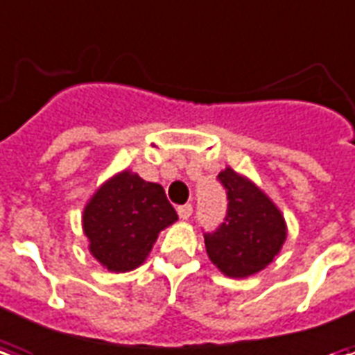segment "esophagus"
Returning <instances> with one entry per match:
<instances>
[{"label": "esophagus", "mask_w": 355, "mask_h": 355, "mask_svg": "<svg viewBox=\"0 0 355 355\" xmlns=\"http://www.w3.org/2000/svg\"><path fill=\"white\" fill-rule=\"evenodd\" d=\"M191 214H193V207H191V205H182V207H178V216H180V220H189Z\"/></svg>", "instance_id": "34e87169"}]
</instances>
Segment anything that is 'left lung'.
Here are the masks:
<instances>
[{"label": "left lung", "mask_w": 355, "mask_h": 355, "mask_svg": "<svg viewBox=\"0 0 355 355\" xmlns=\"http://www.w3.org/2000/svg\"><path fill=\"white\" fill-rule=\"evenodd\" d=\"M227 189V218L216 232L205 234L207 255L221 274L243 279L261 272L279 255L286 221L277 205L251 178L225 167L218 175Z\"/></svg>", "instance_id": "left-lung-1"}]
</instances>
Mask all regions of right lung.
Returning a JSON list of instances; mask_svg holds the SVG:
<instances>
[{
    "label": "right lung",
    "mask_w": 355,
    "mask_h": 355,
    "mask_svg": "<svg viewBox=\"0 0 355 355\" xmlns=\"http://www.w3.org/2000/svg\"><path fill=\"white\" fill-rule=\"evenodd\" d=\"M177 220L159 184L123 169L89 197L81 227L94 261L107 272L124 274L147 261L159 232Z\"/></svg>",
    "instance_id": "obj_1"
}]
</instances>
